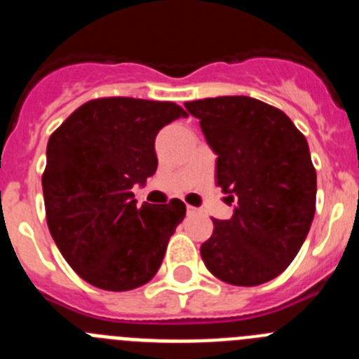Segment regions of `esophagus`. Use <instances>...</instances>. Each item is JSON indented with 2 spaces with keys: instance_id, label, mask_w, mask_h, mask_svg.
<instances>
[{
  "instance_id": "34e87169",
  "label": "esophagus",
  "mask_w": 359,
  "mask_h": 359,
  "mask_svg": "<svg viewBox=\"0 0 359 359\" xmlns=\"http://www.w3.org/2000/svg\"><path fill=\"white\" fill-rule=\"evenodd\" d=\"M196 212H198V208H194V207H190V205H187V214H196Z\"/></svg>"
}]
</instances>
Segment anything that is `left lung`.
I'll return each instance as SVG.
<instances>
[{
    "label": "left lung",
    "mask_w": 359,
    "mask_h": 359,
    "mask_svg": "<svg viewBox=\"0 0 359 359\" xmlns=\"http://www.w3.org/2000/svg\"><path fill=\"white\" fill-rule=\"evenodd\" d=\"M217 154L215 180L236 203L226 221L214 219L201 259L214 277L259 286L291 264L316 208V170L306 136L290 116L252 97L185 102Z\"/></svg>",
    "instance_id": "8db88e82"
}]
</instances>
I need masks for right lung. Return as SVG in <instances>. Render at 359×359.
Returning a JSON list of instances; mask_svg holds the SVG:
<instances>
[{"label": "right lung", "mask_w": 359, "mask_h": 359, "mask_svg": "<svg viewBox=\"0 0 359 359\" xmlns=\"http://www.w3.org/2000/svg\"><path fill=\"white\" fill-rule=\"evenodd\" d=\"M180 116L187 113L174 102L95 98L50 136L46 223L66 262L91 286L129 291L160 269L185 203L136 207L131 189L156 172L158 131Z\"/></svg>", "instance_id": "add662e5"}]
</instances>
